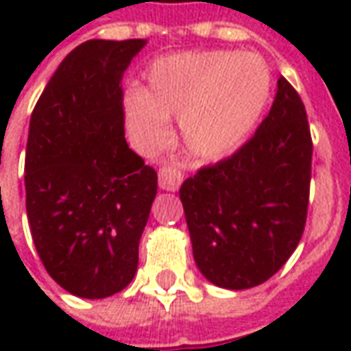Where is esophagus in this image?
Listing matches in <instances>:
<instances>
[{"mask_svg": "<svg viewBox=\"0 0 351 351\" xmlns=\"http://www.w3.org/2000/svg\"><path fill=\"white\" fill-rule=\"evenodd\" d=\"M184 180V175L176 165H163L160 169V188L161 190L176 191L180 188Z\"/></svg>", "mask_w": 351, "mask_h": 351, "instance_id": "esophagus-1", "label": "esophagus"}]
</instances>
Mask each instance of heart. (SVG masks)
<instances>
[{"instance_id":"1","label":"heart","mask_w":351,"mask_h":351,"mask_svg":"<svg viewBox=\"0 0 351 351\" xmlns=\"http://www.w3.org/2000/svg\"><path fill=\"white\" fill-rule=\"evenodd\" d=\"M148 86L125 93V116L146 148L165 145L169 118H180L186 146L201 160L228 156L248 138L271 95L261 58L231 50H195L156 60Z\"/></svg>"}]
</instances>
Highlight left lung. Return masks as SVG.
<instances>
[{"instance_id":"1","label":"left lung","mask_w":351,"mask_h":351,"mask_svg":"<svg viewBox=\"0 0 351 351\" xmlns=\"http://www.w3.org/2000/svg\"><path fill=\"white\" fill-rule=\"evenodd\" d=\"M310 175L304 103L280 77L271 110L252 138L180 186L203 276L226 289H248L278 272L304 231Z\"/></svg>"}]
</instances>
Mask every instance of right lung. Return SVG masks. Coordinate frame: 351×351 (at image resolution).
I'll list each match as a JSON object with an SVG mask.
<instances>
[{
  "mask_svg": "<svg viewBox=\"0 0 351 351\" xmlns=\"http://www.w3.org/2000/svg\"><path fill=\"white\" fill-rule=\"evenodd\" d=\"M145 39L73 49L35 105L24 182L35 250L65 291L103 299L138 265L158 173L125 143L122 75Z\"/></svg>",
  "mask_w": 351,
  "mask_h": 351,
  "instance_id": "1",
  "label": "right lung"
}]
</instances>
